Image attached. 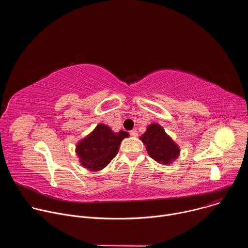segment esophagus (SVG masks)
I'll return each mask as SVG.
<instances>
[{
    "label": "esophagus",
    "mask_w": 248,
    "mask_h": 248,
    "mask_svg": "<svg viewBox=\"0 0 248 248\" xmlns=\"http://www.w3.org/2000/svg\"><path fill=\"white\" fill-rule=\"evenodd\" d=\"M130 135H131V136H133V137H136V136L138 135V132H137L136 130H134V129H133V130H131V131H130Z\"/></svg>",
    "instance_id": "obj_1"
}]
</instances>
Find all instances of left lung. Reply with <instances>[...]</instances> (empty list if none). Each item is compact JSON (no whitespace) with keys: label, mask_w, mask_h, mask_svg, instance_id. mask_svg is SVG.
Segmentation results:
<instances>
[{"label":"left lung","mask_w":248,"mask_h":248,"mask_svg":"<svg viewBox=\"0 0 248 248\" xmlns=\"http://www.w3.org/2000/svg\"><path fill=\"white\" fill-rule=\"evenodd\" d=\"M139 139L146 145L149 156L156 162L163 165L172 164L180 156L179 145L170 137L165 129L158 124H151Z\"/></svg>","instance_id":"obj_1"}]
</instances>
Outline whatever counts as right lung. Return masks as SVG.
Segmentation results:
<instances>
[{
	"instance_id": "1",
	"label": "right lung",
	"mask_w": 248,
	"mask_h": 248,
	"mask_svg": "<svg viewBox=\"0 0 248 248\" xmlns=\"http://www.w3.org/2000/svg\"><path fill=\"white\" fill-rule=\"evenodd\" d=\"M128 136L126 131L114 132L108 125L97 124L93 131L77 144L76 153L80 165L92 171L104 169L118 154L123 139Z\"/></svg>"
}]
</instances>
